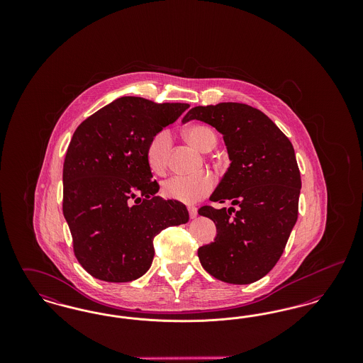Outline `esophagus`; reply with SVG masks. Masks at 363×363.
<instances>
[{"label": "esophagus", "instance_id": "1", "mask_svg": "<svg viewBox=\"0 0 363 363\" xmlns=\"http://www.w3.org/2000/svg\"><path fill=\"white\" fill-rule=\"evenodd\" d=\"M188 211H189V216L191 218V219H194V218L197 216V208L188 207Z\"/></svg>", "mask_w": 363, "mask_h": 363}]
</instances>
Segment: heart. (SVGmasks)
<instances>
[{"label":"heart","mask_w":363,"mask_h":363,"mask_svg":"<svg viewBox=\"0 0 363 363\" xmlns=\"http://www.w3.org/2000/svg\"><path fill=\"white\" fill-rule=\"evenodd\" d=\"M185 138L200 151L207 152L216 144V136L206 125H191L185 129ZM172 150V136L169 130H160L150 140L145 151V157L150 169L155 174H162L169 162ZM215 181L208 173L194 175H172L162 182V194L167 199L177 200L185 204H193L206 197L213 189Z\"/></svg>","instance_id":"heart-1"}]
</instances>
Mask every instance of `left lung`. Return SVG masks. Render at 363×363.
I'll use <instances>...</instances> for the list:
<instances>
[{
    "label": "left lung",
    "instance_id": "1",
    "mask_svg": "<svg viewBox=\"0 0 363 363\" xmlns=\"http://www.w3.org/2000/svg\"><path fill=\"white\" fill-rule=\"evenodd\" d=\"M209 123L223 135L231 160L211 201L199 213L216 225V238L199 247L203 268L225 283L249 284L280 259L295 222L301 174L293 144L262 111L243 104L197 106L182 122Z\"/></svg>",
    "mask_w": 363,
    "mask_h": 363
}]
</instances>
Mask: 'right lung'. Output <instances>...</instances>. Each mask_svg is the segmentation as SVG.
Segmentation results:
<instances>
[{"mask_svg":"<svg viewBox=\"0 0 363 363\" xmlns=\"http://www.w3.org/2000/svg\"><path fill=\"white\" fill-rule=\"evenodd\" d=\"M188 104L122 96L82 122L64 162L62 211L73 252L91 277L123 283L143 277L154 259V238L189 220L186 207L156 196L145 151Z\"/></svg>","mask_w":363,"mask_h":363,"instance_id":"obj_1","label":"right lung"}]
</instances>
